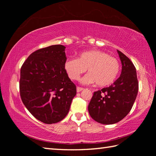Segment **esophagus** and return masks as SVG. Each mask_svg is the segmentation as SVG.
<instances>
[{"label":"esophagus","instance_id":"34e87169","mask_svg":"<svg viewBox=\"0 0 156 156\" xmlns=\"http://www.w3.org/2000/svg\"><path fill=\"white\" fill-rule=\"evenodd\" d=\"M83 87H77V89H76V90H77V92H80L81 91L83 90Z\"/></svg>","mask_w":156,"mask_h":156}]
</instances>
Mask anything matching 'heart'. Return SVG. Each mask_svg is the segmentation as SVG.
Segmentation results:
<instances>
[{
    "label": "heart",
    "mask_w": 156,
    "mask_h": 156,
    "mask_svg": "<svg viewBox=\"0 0 156 156\" xmlns=\"http://www.w3.org/2000/svg\"><path fill=\"white\" fill-rule=\"evenodd\" d=\"M66 73L72 80H78L87 69L88 74L82 79L83 83H96L99 87L109 85L117 78L120 64L116 58L99 50L80 53L77 58H69L65 62Z\"/></svg>",
    "instance_id": "b5f03b06"
}]
</instances>
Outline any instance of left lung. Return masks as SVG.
Returning a JSON list of instances; mask_svg holds the SVG:
<instances>
[{"label":"left lung","mask_w":156,"mask_h":156,"mask_svg":"<svg viewBox=\"0 0 156 156\" xmlns=\"http://www.w3.org/2000/svg\"><path fill=\"white\" fill-rule=\"evenodd\" d=\"M122 62L120 77L112 85L95 91L89 102V115L96 122L112 125L122 120L130 112L138 91L135 66L117 50Z\"/></svg>","instance_id":"obj_1"}]
</instances>
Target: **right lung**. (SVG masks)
<instances>
[{
	"label": "right lung",
	"mask_w": 156,
	"mask_h": 156,
	"mask_svg": "<svg viewBox=\"0 0 156 156\" xmlns=\"http://www.w3.org/2000/svg\"><path fill=\"white\" fill-rule=\"evenodd\" d=\"M65 46L55 44L33 52L20 69L21 100L37 120L54 124L64 119L76 95L66 73Z\"/></svg>",
	"instance_id": "right-lung-1"
}]
</instances>
